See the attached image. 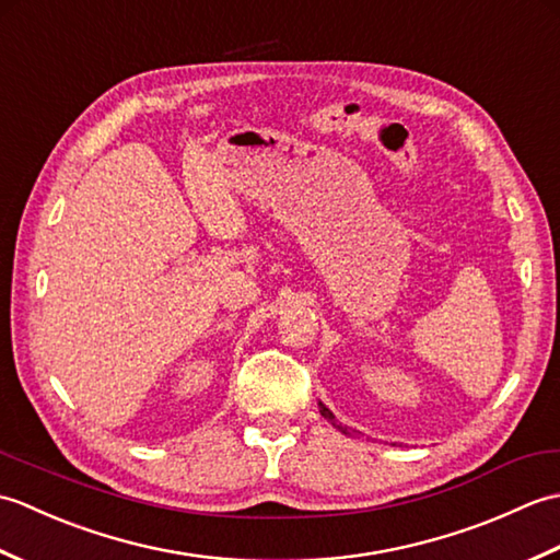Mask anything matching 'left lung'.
Masks as SVG:
<instances>
[{
	"label": "left lung",
	"instance_id": "obj_1",
	"mask_svg": "<svg viewBox=\"0 0 560 560\" xmlns=\"http://www.w3.org/2000/svg\"><path fill=\"white\" fill-rule=\"evenodd\" d=\"M319 413H323V416H325V419H327V421H331V423H335V421H337V419H335V413H331V411H329V409L325 407V404H323V401H319ZM335 425H337V423H335ZM337 428H339V431H341V433H347V435H349V431H347V425H337Z\"/></svg>",
	"mask_w": 560,
	"mask_h": 560
}]
</instances>
